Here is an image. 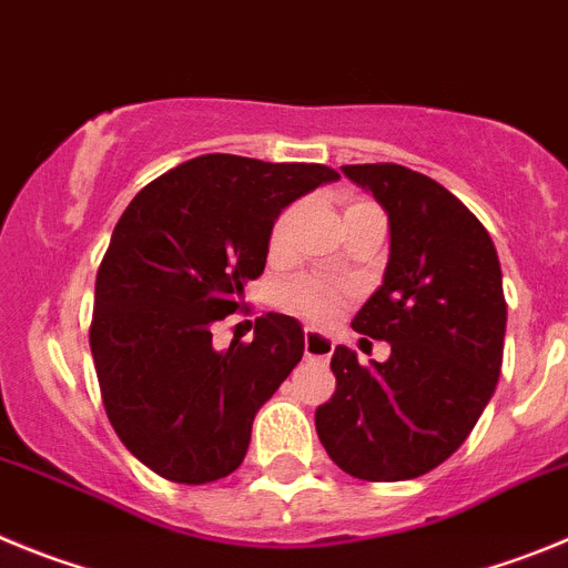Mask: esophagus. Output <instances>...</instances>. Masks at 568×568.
I'll return each instance as SVG.
<instances>
[{
  "instance_id": "1",
  "label": "esophagus",
  "mask_w": 568,
  "mask_h": 568,
  "mask_svg": "<svg viewBox=\"0 0 568 568\" xmlns=\"http://www.w3.org/2000/svg\"><path fill=\"white\" fill-rule=\"evenodd\" d=\"M334 354V339L325 334H316V331L305 328V359L311 362H325Z\"/></svg>"
}]
</instances>
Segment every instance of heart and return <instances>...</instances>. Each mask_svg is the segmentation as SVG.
<instances>
[{"instance_id": "1", "label": "heart", "mask_w": 568, "mask_h": 568, "mask_svg": "<svg viewBox=\"0 0 568 568\" xmlns=\"http://www.w3.org/2000/svg\"><path fill=\"white\" fill-rule=\"evenodd\" d=\"M367 209H376L367 201H347L345 203V221L354 217V214L367 212ZM291 226H294V209H285L280 212V217L274 221L272 232H268V254L274 260L285 257L291 246ZM280 305L291 314L303 316L308 322H331L339 316V311L345 308L347 300H351V291L339 288V285H331L320 277H311V274H300V277L288 280L285 285H280L277 294Z\"/></svg>"}]
</instances>
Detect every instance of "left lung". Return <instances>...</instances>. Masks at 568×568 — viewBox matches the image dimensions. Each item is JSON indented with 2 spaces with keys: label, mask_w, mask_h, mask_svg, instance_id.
<instances>
[{
  "label": "left lung",
  "mask_w": 568,
  "mask_h": 568,
  "mask_svg": "<svg viewBox=\"0 0 568 568\" xmlns=\"http://www.w3.org/2000/svg\"><path fill=\"white\" fill-rule=\"evenodd\" d=\"M390 223L385 283L354 331L390 342L359 365L336 345V393L316 410L331 462L362 481H407L447 462L495 393L507 300L489 232L453 192L398 163H351Z\"/></svg>",
  "instance_id": "obj_1"
}]
</instances>
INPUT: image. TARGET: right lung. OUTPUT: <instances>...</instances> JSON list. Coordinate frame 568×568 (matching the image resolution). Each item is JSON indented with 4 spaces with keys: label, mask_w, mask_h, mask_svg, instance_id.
<instances>
[{
    "label": "right lung",
    "mask_w": 568,
    "mask_h": 568,
    "mask_svg": "<svg viewBox=\"0 0 568 568\" xmlns=\"http://www.w3.org/2000/svg\"><path fill=\"white\" fill-rule=\"evenodd\" d=\"M336 178L322 163L214 152L146 183L115 223L90 351L112 430L166 481L234 473L257 410L303 359L294 316H260L254 339L229 351H214L212 328L263 274L280 209Z\"/></svg>",
    "instance_id": "right-lung-1"
}]
</instances>
